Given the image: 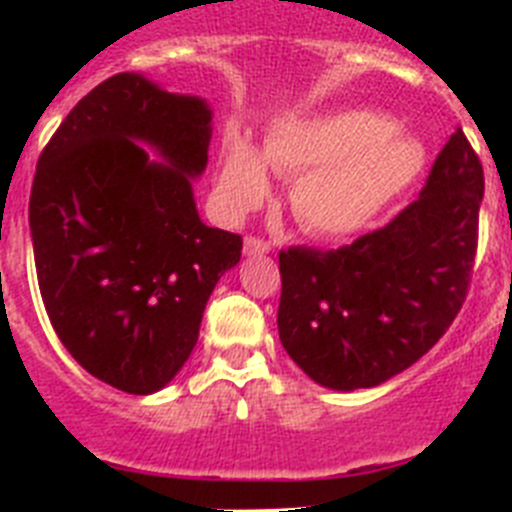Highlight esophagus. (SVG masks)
I'll return each mask as SVG.
<instances>
[{
  "label": "esophagus",
  "instance_id": "1",
  "mask_svg": "<svg viewBox=\"0 0 512 512\" xmlns=\"http://www.w3.org/2000/svg\"><path fill=\"white\" fill-rule=\"evenodd\" d=\"M271 243L264 241V238H256V235H248L246 241H243V253L246 256H256V253H269Z\"/></svg>",
  "mask_w": 512,
  "mask_h": 512
}]
</instances>
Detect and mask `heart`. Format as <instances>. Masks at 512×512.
Returning <instances> with one entry per match:
<instances>
[{
	"mask_svg": "<svg viewBox=\"0 0 512 512\" xmlns=\"http://www.w3.org/2000/svg\"><path fill=\"white\" fill-rule=\"evenodd\" d=\"M423 164V146L395 133V122L382 112L284 120L269 130L261 153L243 138L223 148L217 200L228 217L256 210L269 194V166L295 176L289 205L302 228L320 238H346L408 192Z\"/></svg>",
	"mask_w": 512,
	"mask_h": 512,
	"instance_id": "heart-1",
	"label": "heart"
}]
</instances>
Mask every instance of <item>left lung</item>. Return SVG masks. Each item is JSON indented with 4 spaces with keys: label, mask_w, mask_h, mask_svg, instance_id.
<instances>
[{
    "label": "left lung",
    "mask_w": 512,
    "mask_h": 512,
    "mask_svg": "<svg viewBox=\"0 0 512 512\" xmlns=\"http://www.w3.org/2000/svg\"><path fill=\"white\" fill-rule=\"evenodd\" d=\"M485 174L456 130L415 202L336 251L279 253V341L328 390L377 387L423 354L464 305Z\"/></svg>",
    "instance_id": "1"
}]
</instances>
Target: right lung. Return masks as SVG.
<instances>
[{
    "instance_id": "1",
    "label": "right lung",
    "mask_w": 512,
    "mask_h": 512,
    "mask_svg": "<svg viewBox=\"0 0 512 512\" xmlns=\"http://www.w3.org/2000/svg\"><path fill=\"white\" fill-rule=\"evenodd\" d=\"M210 138L205 99L117 74L38 158L30 235L45 312L66 351L128 395L176 377L212 289L241 261V235L205 225L194 205Z\"/></svg>"
}]
</instances>
